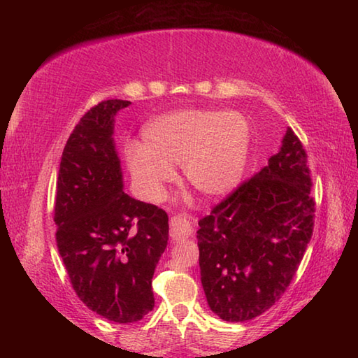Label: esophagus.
<instances>
[{
    "label": "esophagus",
    "instance_id": "esophagus-1",
    "mask_svg": "<svg viewBox=\"0 0 358 358\" xmlns=\"http://www.w3.org/2000/svg\"><path fill=\"white\" fill-rule=\"evenodd\" d=\"M192 226L186 217L173 216L171 217V238L173 241H181L187 237H191Z\"/></svg>",
    "mask_w": 358,
    "mask_h": 358
}]
</instances>
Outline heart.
I'll use <instances>...</instances> for the list:
<instances>
[{
	"label": "heart",
	"instance_id": "heart-1",
	"mask_svg": "<svg viewBox=\"0 0 358 358\" xmlns=\"http://www.w3.org/2000/svg\"><path fill=\"white\" fill-rule=\"evenodd\" d=\"M252 128L246 115L216 108H181L143 126L142 143L124 147L131 178L141 197L159 203L177 178L208 199H221L238 186L250 157Z\"/></svg>",
	"mask_w": 358,
	"mask_h": 358
}]
</instances>
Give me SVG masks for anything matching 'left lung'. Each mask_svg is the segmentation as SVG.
I'll use <instances>...</instances> for the list:
<instances>
[{
  "label": "left lung",
  "instance_id": "1",
  "mask_svg": "<svg viewBox=\"0 0 358 358\" xmlns=\"http://www.w3.org/2000/svg\"><path fill=\"white\" fill-rule=\"evenodd\" d=\"M310 192L306 153L287 128L268 166L199 221L201 281L216 316L245 322L281 299L313 235Z\"/></svg>",
  "mask_w": 358,
  "mask_h": 358
}]
</instances>
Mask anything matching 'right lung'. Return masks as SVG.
<instances>
[{
	"label": "right lung",
	"instance_id": "1",
	"mask_svg": "<svg viewBox=\"0 0 358 358\" xmlns=\"http://www.w3.org/2000/svg\"><path fill=\"white\" fill-rule=\"evenodd\" d=\"M129 101L108 99L83 115L59 162L57 246L76 294L117 324L155 306V268L169 240V217L124 192L115 117Z\"/></svg>",
	"mask_w": 358,
	"mask_h": 358
}]
</instances>
